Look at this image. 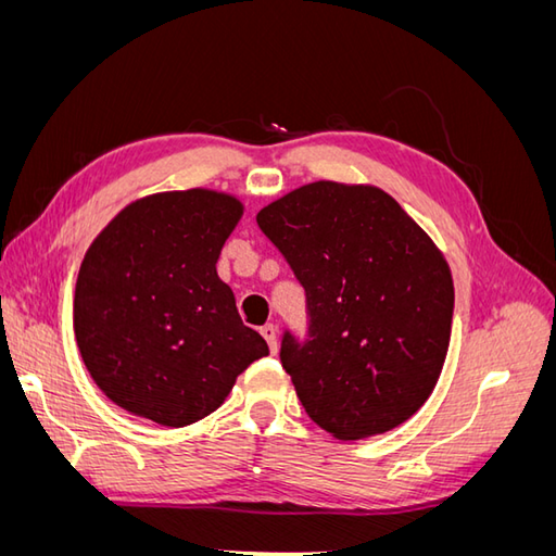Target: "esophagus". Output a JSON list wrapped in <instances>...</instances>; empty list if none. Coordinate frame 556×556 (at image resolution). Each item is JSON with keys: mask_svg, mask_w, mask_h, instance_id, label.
I'll return each mask as SVG.
<instances>
[{"mask_svg": "<svg viewBox=\"0 0 556 556\" xmlns=\"http://www.w3.org/2000/svg\"><path fill=\"white\" fill-rule=\"evenodd\" d=\"M260 333L264 336V341L268 343V350H271L274 355H276V350H278V329L274 325H264L260 329Z\"/></svg>", "mask_w": 556, "mask_h": 556, "instance_id": "34e87169", "label": "esophagus"}]
</instances>
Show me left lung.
I'll use <instances>...</instances> for the list:
<instances>
[{"label":"left lung","mask_w":556,"mask_h":556,"mask_svg":"<svg viewBox=\"0 0 556 556\" xmlns=\"http://www.w3.org/2000/svg\"><path fill=\"white\" fill-rule=\"evenodd\" d=\"M257 225L306 290L308 341L285 331L282 368L301 406L339 441L392 431L443 371L454 285L443 252L374 185L315 180Z\"/></svg>","instance_id":"obj_1"}]
</instances>
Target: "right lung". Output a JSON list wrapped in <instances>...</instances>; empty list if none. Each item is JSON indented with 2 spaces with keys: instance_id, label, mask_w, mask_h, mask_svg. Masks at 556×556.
<instances>
[{
  "instance_id": "obj_1",
  "label": "right lung",
  "mask_w": 556,
  "mask_h": 556,
  "mask_svg": "<svg viewBox=\"0 0 556 556\" xmlns=\"http://www.w3.org/2000/svg\"><path fill=\"white\" fill-rule=\"evenodd\" d=\"M241 215V201L225 192H157L131 201L88 248L74 333L115 406L188 427L220 408L245 368L268 355L215 268Z\"/></svg>"
}]
</instances>
